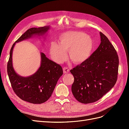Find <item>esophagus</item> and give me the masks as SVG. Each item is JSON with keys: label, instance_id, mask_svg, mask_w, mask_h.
Returning a JSON list of instances; mask_svg holds the SVG:
<instances>
[{"label": "esophagus", "instance_id": "1", "mask_svg": "<svg viewBox=\"0 0 129 129\" xmlns=\"http://www.w3.org/2000/svg\"><path fill=\"white\" fill-rule=\"evenodd\" d=\"M63 71L64 74H67L69 73V69L67 67H64Z\"/></svg>", "mask_w": 129, "mask_h": 129}]
</instances>
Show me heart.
Masks as SVG:
<instances>
[{"instance_id":"b5f03b06","label":"heart","mask_w":129,"mask_h":129,"mask_svg":"<svg viewBox=\"0 0 129 129\" xmlns=\"http://www.w3.org/2000/svg\"><path fill=\"white\" fill-rule=\"evenodd\" d=\"M94 47L91 37L82 32L68 31L60 35L57 44L49 46V53L53 60L61 64L68 58L74 64H80L90 56Z\"/></svg>"}]
</instances>
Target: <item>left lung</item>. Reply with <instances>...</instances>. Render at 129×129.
Listing matches in <instances>:
<instances>
[{
	"mask_svg": "<svg viewBox=\"0 0 129 129\" xmlns=\"http://www.w3.org/2000/svg\"><path fill=\"white\" fill-rule=\"evenodd\" d=\"M101 44L88 59L71 70L74 77L72 91L79 102H96L114 87L117 80L119 59L114 47L100 32Z\"/></svg>",
	"mask_w": 129,
	"mask_h": 129,
	"instance_id": "8db88e82",
	"label": "left lung"
}]
</instances>
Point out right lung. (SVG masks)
Segmentation results:
<instances>
[{"label": "right lung", "instance_id": "right-lung-1", "mask_svg": "<svg viewBox=\"0 0 129 129\" xmlns=\"http://www.w3.org/2000/svg\"><path fill=\"white\" fill-rule=\"evenodd\" d=\"M49 29V26L29 28L14 43L10 50L7 74L11 86L19 98L30 103L41 104L50 98L58 80L63 74V70L60 65L49 60L41 52V64L38 71L29 76H21L13 67V48L17 42L37 36H44Z\"/></svg>", "mask_w": 129, "mask_h": 129}]
</instances>
